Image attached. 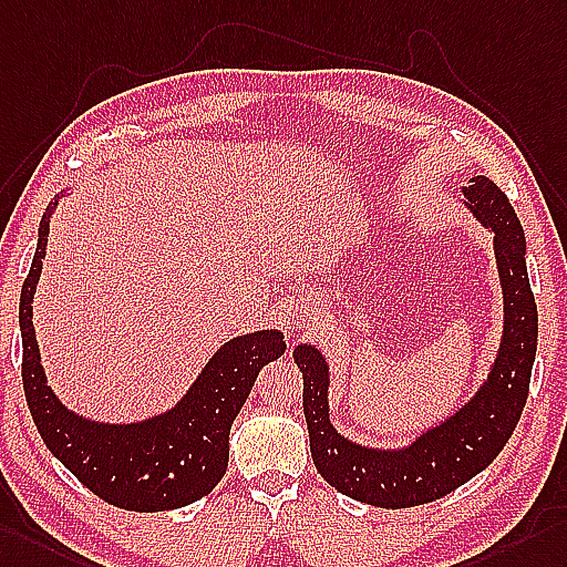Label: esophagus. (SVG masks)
<instances>
[{"mask_svg":"<svg viewBox=\"0 0 567 567\" xmlns=\"http://www.w3.org/2000/svg\"><path fill=\"white\" fill-rule=\"evenodd\" d=\"M315 320H317V315H315V310H312V306H300L293 310V327L296 329H308L310 324H315Z\"/></svg>","mask_w":567,"mask_h":567,"instance_id":"obj_1","label":"esophagus"}]
</instances>
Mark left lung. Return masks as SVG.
I'll list each match as a JSON object with an SVG mask.
<instances>
[{
	"label": "left lung",
	"instance_id": "8db88e82",
	"mask_svg": "<svg viewBox=\"0 0 567 567\" xmlns=\"http://www.w3.org/2000/svg\"><path fill=\"white\" fill-rule=\"evenodd\" d=\"M464 206L493 230L503 288V339L486 382L445 421L411 445L380 450L343 437L329 419V365L320 349L300 343L293 361L302 372V413L317 472L339 493L375 507L433 503L481 474L513 435L527 404L536 355L538 315L527 274V243L513 204L486 175L462 187Z\"/></svg>",
	"mask_w": 567,
	"mask_h": 567
}]
</instances>
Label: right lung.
Listing matches in <instances>:
<instances>
[{"mask_svg":"<svg viewBox=\"0 0 567 567\" xmlns=\"http://www.w3.org/2000/svg\"><path fill=\"white\" fill-rule=\"evenodd\" d=\"M38 228L33 265L19 302L23 392L48 450L105 503L134 513L177 509L209 495L228 466L230 425L250 396L259 370L286 351L281 329L226 341L179 402L136 423H101L69 411L48 384L33 329V296L43 271L50 216Z\"/></svg>","mask_w":567,"mask_h":567,"instance_id":"add662e5","label":"right lung"}]
</instances>
